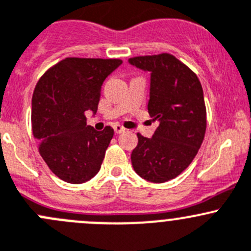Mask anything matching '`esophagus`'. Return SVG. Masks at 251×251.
Returning <instances> with one entry per match:
<instances>
[{
    "label": "esophagus",
    "instance_id": "1",
    "mask_svg": "<svg viewBox=\"0 0 251 251\" xmlns=\"http://www.w3.org/2000/svg\"><path fill=\"white\" fill-rule=\"evenodd\" d=\"M113 129H115L116 134H121V133H123V131L126 130V128H123V126L121 125H116L115 126H113Z\"/></svg>",
    "mask_w": 251,
    "mask_h": 251
}]
</instances>
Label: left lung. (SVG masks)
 Segmentation results:
<instances>
[{"instance_id":"8db88e82","label":"left lung","mask_w":251,"mask_h":251,"mask_svg":"<svg viewBox=\"0 0 251 251\" xmlns=\"http://www.w3.org/2000/svg\"><path fill=\"white\" fill-rule=\"evenodd\" d=\"M128 62L150 72L148 111L158 121L151 138L138 133L131 165L149 182H167L192 163L204 140V91L197 74L170 53L133 57Z\"/></svg>"}]
</instances>
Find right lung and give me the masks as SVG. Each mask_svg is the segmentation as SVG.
<instances>
[{
    "label": "right lung",
    "mask_w": 251,
    "mask_h": 251,
    "mask_svg": "<svg viewBox=\"0 0 251 251\" xmlns=\"http://www.w3.org/2000/svg\"><path fill=\"white\" fill-rule=\"evenodd\" d=\"M122 64L121 59L69 58L50 68L35 86L31 100L33 134L50 170L72 184L98 175L113 129L86 126V111L98 112L101 86Z\"/></svg>",
    "instance_id": "add662e5"
}]
</instances>
